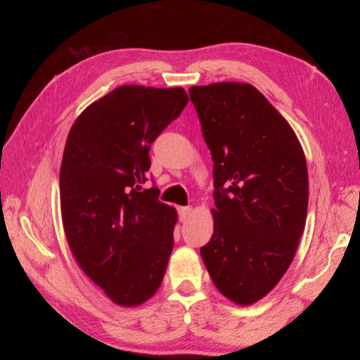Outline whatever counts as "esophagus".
Segmentation results:
<instances>
[{"label": "esophagus", "instance_id": "esophagus-1", "mask_svg": "<svg viewBox=\"0 0 360 360\" xmlns=\"http://www.w3.org/2000/svg\"><path fill=\"white\" fill-rule=\"evenodd\" d=\"M178 212H179V219L187 221L190 218V215H192V207H179Z\"/></svg>", "mask_w": 360, "mask_h": 360}]
</instances>
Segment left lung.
Returning a JSON list of instances; mask_svg holds the SVG:
<instances>
[{
	"label": "left lung",
	"mask_w": 360,
	"mask_h": 360,
	"mask_svg": "<svg viewBox=\"0 0 360 360\" xmlns=\"http://www.w3.org/2000/svg\"><path fill=\"white\" fill-rule=\"evenodd\" d=\"M213 159V235L201 248L213 285L249 307L278 285L308 213L307 159L294 129L249 83L188 89Z\"/></svg>",
	"instance_id": "8db88e82"
}]
</instances>
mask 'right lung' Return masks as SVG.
Listing matches in <instances>:
<instances>
[{
	"label": "right lung",
	"instance_id": "1",
	"mask_svg": "<svg viewBox=\"0 0 360 360\" xmlns=\"http://www.w3.org/2000/svg\"><path fill=\"white\" fill-rule=\"evenodd\" d=\"M187 102L182 88L124 85L86 106L68 134L60 167L66 240L119 307L150 300L165 275L178 213L142 184L151 142Z\"/></svg>",
	"mask_w": 360,
	"mask_h": 360
}]
</instances>
